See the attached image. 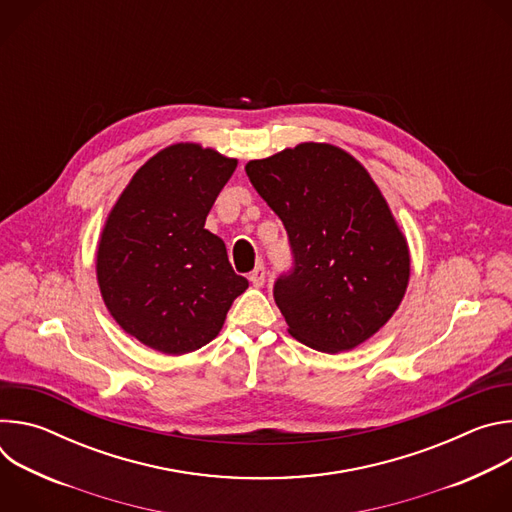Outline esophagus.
Returning <instances> with one entry per match:
<instances>
[{"label": "esophagus", "mask_w": 512, "mask_h": 512, "mask_svg": "<svg viewBox=\"0 0 512 512\" xmlns=\"http://www.w3.org/2000/svg\"><path fill=\"white\" fill-rule=\"evenodd\" d=\"M265 277H267V271H265V265H257L251 275H249V281L255 285V287H261L265 283Z\"/></svg>", "instance_id": "34e87169"}]
</instances>
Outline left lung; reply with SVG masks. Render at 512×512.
<instances>
[{"instance_id": "left-lung-1", "label": "left lung", "mask_w": 512, "mask_h": 512, "mask_svg": "<svg viewBox=\"0 0 512 512\" xmlns=\"http://www.w3.org/2000/svg\"><path fill=\"white\" fill-rule=\"evenodd\" d=\"M245 170L287 231L291 267L273 300L289 334L328 354L371 338L405 296L409 249L369 172L328 143H300Z\"/></svg>"}]
</instances>
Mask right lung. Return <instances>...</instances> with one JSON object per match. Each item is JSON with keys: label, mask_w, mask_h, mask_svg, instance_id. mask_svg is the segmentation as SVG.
I'll use <instances>...</instances> for the list:
<instances>
[{"label": "right lung", "mask_w": 512, "mask_h": 512, "mask_svg": "<svg viewBox=\"0 0 512 512\" xmlns=\"http://www.w3.org/2000/svg\"><path fill=\"white\" fill-rule=\"evenodd\" d=\"M237 160L176 143L145 162L113 206L97 251L107 310L141 344L186 354L221 332L249 287L204 229Z\"/></svg>", "instance_id": "right-lung-1"}]
</instances>
